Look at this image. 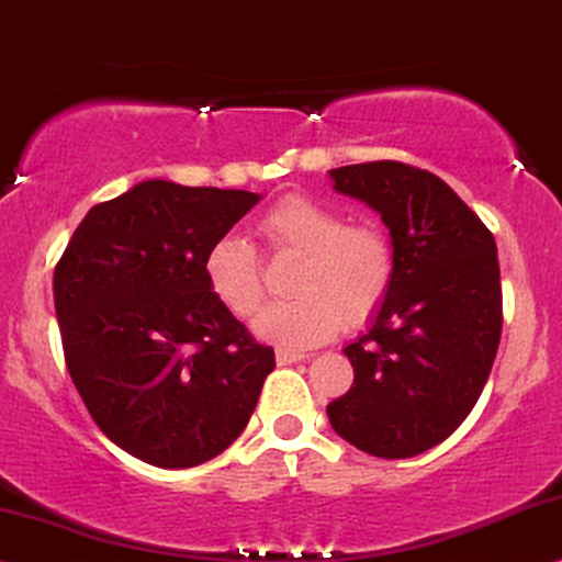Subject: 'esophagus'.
Wrapping results in <instances>:
<instances>
[{"label": "esophagus", "instance_id": "esophagus-1", "mask_svg": "<svg viewBox=\"0 0 562 562\" xmlns=\"http://www.w3.org/2000/svg\"><path fill=\"white\" fill-rule=\"evenodd\" d=\"M302 359H307L302 355V351H294V349H276V362L279 364H294V362H302Z\"/></svg>", "mask_w": 562, "mask_h": 562}]
</instances>
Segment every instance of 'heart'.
<instances>
[{"instance_id": "heart-1", "label": "heart", "mask_w": 562, "mask_h": 562, "mask_svg": "<svg viewBox=\"0 0 562 562\" xmlns=\"http://www.w3.org/2000/svg\"><path fill=\"white\" fill-rule=\"evenodd\" d=\"M258 232L276 255L300 258L292 294L255 317L252 330L281 349H307L362 325L383 304L393 281L391 239L372 224L349 226L334 207L310 198H283L258 218ZM205 281L234 315L249 317L262 302V273L255 247L224 234L207 247Z\"/></svg>"}]
</instances>
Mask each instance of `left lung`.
<instances>
[{
	"label": "left lung",
	"mask_w": 562,
	"mask_h": 562,
	"mask_svg": "<svg viewBox=\"0 0 562 562\" xmlns=\"http://www.w3.org/2000/svg\"><path fill=\"white\" fill-rule=\"evenodd\" d=\"M328 177L387 226L396 268L367 334L344 349L355 385L325 412L364 453L412 459L469 417L493 370L503 328L495 237L425 169L372 161Z\"/></svg>",
	"instance_id": "obj_1"
}]
</instances>
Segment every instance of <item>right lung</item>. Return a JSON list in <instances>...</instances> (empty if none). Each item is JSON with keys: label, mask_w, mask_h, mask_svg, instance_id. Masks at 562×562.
Listing matches in <instances>:
<instances>
[{"label": "right lung", "mask_w": 562, "mask_h": 562, "mask_svg": "<svg viewBox=\"0 0 562 562\" xmlns=\"http://www.w3.org/2000/svg\"><path fill=\"white\" fill-rule=\"evenodd\" d=\"M260 198L145 179L90 207L54 270L69 378L101 432L158 469L224 453L276 367L203 270Z\"/></svg>", "instance_id": "obj_1"}]
</instances>
